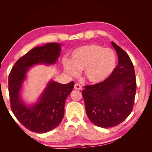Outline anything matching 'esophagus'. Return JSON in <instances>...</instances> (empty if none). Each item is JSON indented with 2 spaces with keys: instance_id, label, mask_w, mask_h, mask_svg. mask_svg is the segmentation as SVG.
<instances>
[{
  "instance_id": "34e87169",
  "label": "esophagus",
  "mask_w": 152,
  "mask_h": 152,
  "mask_svg": "<svg viewBox=\"0 0 152 152\" xmlns=\"http://www.w3.org/2000/svg\"><path fill=\"white\" fill-rule=\"evenodd\" d=\"M74 89H77V90H81L82 89V87L79 84H75V86H74Z\"/></svg>"
}]
</instances>
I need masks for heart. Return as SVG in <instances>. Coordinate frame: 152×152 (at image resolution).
I'll return each mask as SVG.
<instances>
[{"instance_id": "heart-1", "label": "heart", "mask_w": 152, "mask_h": 152, "mask_svg": "<svg viewBox=\"0 0 152 152\" xmlns=\"http://www.w3.org/2000/svg\"><path fill=\"white\" fill-rule=\"evenodd\" d=\"M116 65L117 57L113 50L95 44L75 48L72 53L71 61H63L64 70L69 75L77 77L80 71L84 70L86 79L93 84L107 80Z\"/></svg>"}]
</instances>
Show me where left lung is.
<instances>
[{
  "label": "left lung",
  "mask_w": 152,
  "mask_h": 152,
  "mask_svg": "<svg viewBox=\"0 0 152 152\" xmlns=\"http://www.w3.org/2000/svg\"><path fill=\"white\" fill-rule=\"evenodd\" d=\"M118 64L107 80L82 91L87 115L95 126L112 127L129 115L133 108L136 81L133 64L129 55L112 42Z\"/></svg>",
  "instance_id": "1"
}]
</instances>
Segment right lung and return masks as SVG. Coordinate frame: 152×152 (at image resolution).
Returning <instances> with one entry per match:
<instances>
[{
  "instance_id": "1",
  "label": "right lung",
  "mask_w": 152,
  "mask_h": 152,
  "mask_svg": "<svg viewBox=\"0 0 152 152\" xmlns=\"http://www.w3.org/2000/svg\"><path fill=\"white\" fill-rule=\"evenodd\" d=\"M61 44L50 42L31 49L20 58L9 76V93L12 111L16 118L28 130L45 133L61 123L65 113V101L74 83L59 84L48 81L37 100L26 104L22 98L23 84L30 69L35 65H55L61 54Z\"/></svg>"
}]
</instances>
